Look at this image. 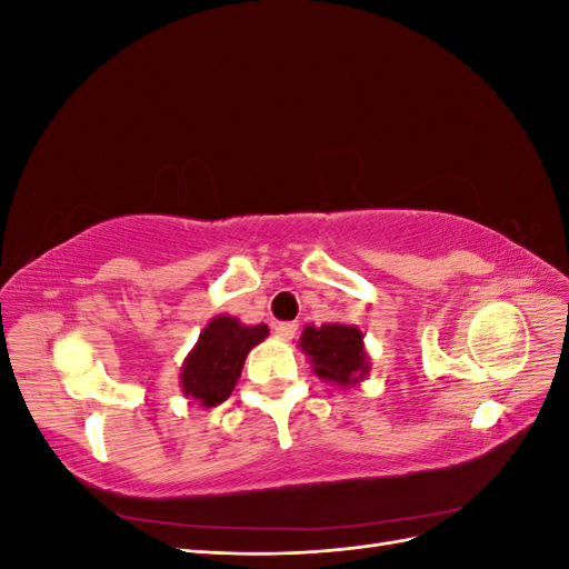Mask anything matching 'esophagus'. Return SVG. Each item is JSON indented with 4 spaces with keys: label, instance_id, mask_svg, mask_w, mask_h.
Segmentation results:
<instances>
[{
    "label": "esophagus",
    "instance_id": "obj_1",
    "mask_svg": "<svg viewBox=\"0 0 569 569\" xmlns=\"http://www.w3.org/2000/svg\"><path fill=\"white\" fill-rule=\"evenodd\" d=\"M299 327L295 322H278L274 325V335H278L280 339H295Z\"/></svg>",
    "mask_w": 569,
    "mask_h": 569
}]
</instances>
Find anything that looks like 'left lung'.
Instances as JSON below:
<instances>
[{
	"label": "left lung",
	"instance_id": "left-lung-1",
	"mask_svg": "<svg viewBox=\"0 0 569 569\" xmlns=\"http://www.w3.org/2000/svg\"><path fill=\"white\" fill-rule=\"evenodd\" d=\"M363 339L366 335L358 325L325 322L320 327L306 325L297 347L322 382L349 389L370 375V356Z\"/></svg>",
	"mask_w": 569,
	"mask_h": 569
}]
</instances>
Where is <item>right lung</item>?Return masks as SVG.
<instances>
[{
	"label": "right lung",
	"mask_w": 569,
	"mask_h": 569,
	"mask_svg": "<svg viewBox=\"0 0 569 569\" xmlns=\"http://www.w3.org/2000/svg\"><path fill=\"white\" fill-rule=\"evenodd\" d=\"M270 335L268 325H244L220 313L203 327L180 368V389L189 403L216 408L234 391L244 360Z\"/></svg>",
	"instance_id": "obj_1"
}]
</instances>
